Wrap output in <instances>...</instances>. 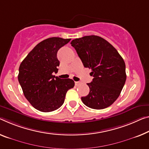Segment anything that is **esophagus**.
<instances>
[{"label": "esophagus", "mask_w": 149, "mask_h": 149, "mask_svg": "<svg viewBox=\"0 0 149 149\" xmlns=\"http://www.w3.org/2000/svg\"><path fill=\"white\" fill-rule=\"evenodd\" d=\"M74 84L76 86H78L80 84V82H74Z\"/></svg>", "instance_id": "esophagus-1"}]
</instances>
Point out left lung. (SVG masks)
Instances as JSON below:
<instances>
[{
  "label": "left lung",
  "instance_id": "left-lung-1",
  "mask_svg": "<svg viewBox=\"0 0 149 149\" xmlns=\"http://www.w3.org/2000/svg\"><path fill=\"white\" fill-rule=\"evenodd\" d=\"M70 44L74 48L84 67L91 69L93 81L87 83L88 95L81 97L89 108L103 109L119 97L125 85V63L113 45L98 36L76 38Z\"/></svg>",
  "mask_w": 149,
  "mask_h": 149
}]
</instances>
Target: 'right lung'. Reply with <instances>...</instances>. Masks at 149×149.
Listing matches in <instances>:
<instances>
[{"label":"right lung","instance_id":"obj_1","mask_svg":"<svg viewBox=\"0 0 149 149\" xmlns=\"http://www.w3.org/2000/svg\"><path fill=\"white\" fill-rule=\"evenodd\" d=\"M70 38L52 37L42 40L29 52L20 64L18 79L24 97L41 112L54 111L63 105L67 91L74 86L72 79L53 75L60 62L57 52Z\"/></svg>","mask_w":149,"mask_h":149}]
</instances>
